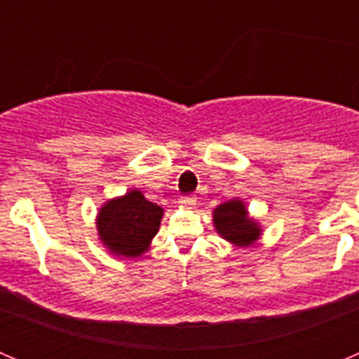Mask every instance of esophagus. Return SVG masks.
<instances>
[{"mask_svg":"<svg viewBox=\"0 0 359 359\" xmlns=\"http://www.w3.org/2000/svg\"><path fill=\"white\" fill-rule=\"evenodd\" d=\"M180 205H183V207H194L196 198L192 194L182 196V198H180Z\"/></svg>","mask_w":359,"mask_h":359,"instance_id":"1","label":"esophagus"}]
</instances>
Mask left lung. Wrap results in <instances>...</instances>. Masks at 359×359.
<instances>
[{"label":"left lung","mask_w":359,"mask_h":359,"mask_svg":"<svg viewBox=\"0 0 359 359\" xmlns=\"http://www.w3.org/2000/svg\"><path fill=\"white\" fill-rule=\"evenodd\" d=\"M214 224L226 241L239 246H248L259 237V228L246 217V208L241 201H228L214 210Z\"/></svg>","instance_id":"left-lung-1"}]
</instances>
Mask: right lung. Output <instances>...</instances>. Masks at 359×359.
Here are the masks:
<instances>
[{"mask_svg":"<svg viewBox=\"0 0 359 359\" xmlns=\"http://www.w3.org/2000/svg\"><path fill=\"white\" fill-rule=\"evenodd\" d=\"M161 215L163 210L158 205L147 201L138 190H131L102 207L97 223L98 236L113 253L138 257L156 236Z\"/></svg>","mask_w":359,"mask_h":359,"instance_id":"obj_1","label":"right lung"}]
</instances>
